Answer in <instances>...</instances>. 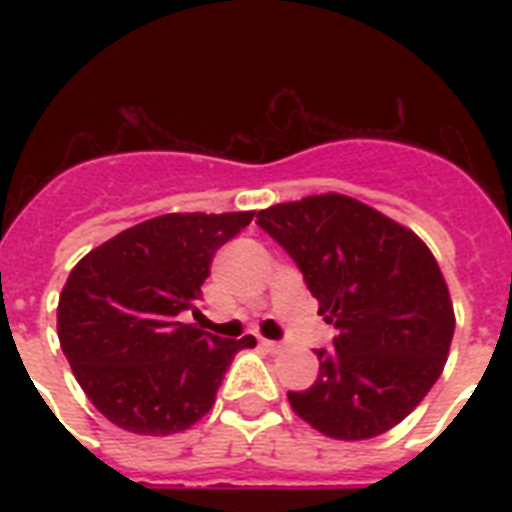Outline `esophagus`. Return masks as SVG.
Wrapping results in <instances>:
<instances>
[{
	"label": "esophagus",
	"mask_w": 512,
	"mask_h": 512,
	"mask_svg": "<svg viewBox=\"0 0 512 512\" xmlns=\"http://www.w3.org/2000/svg\"><path fill=\"white\" fill-rule=\"evenodd\" d=\"M260 345H263L265 350H271V353H279V350H284V342H279V340H260Z\"/></svg>",
	"instance_id": "esophagus-1"
}]
</instances>
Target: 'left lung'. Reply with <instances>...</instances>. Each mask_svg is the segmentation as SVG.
Here are the masks:
<instances>
[{"instance_id": "1", "label": "left lung", "mask_w": 512, "mask_h": 512, "mask_svg": "<svg viewBox=\"0 0 512 512\" xmlns=\"http://www.w3.org/2000/svg\"><path fill=\"white\" fill-rule=\"evenodd\" d=\"M337 329L319 377L289 404L329 438L364 441L404 420L441 377L454 335L436 257L404 225L324 193L257 212Z\"/></svg>"}]
</instances>
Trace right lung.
Instances as JSON below:
<instances>
[{
    "mask_svg": "<svg viewBox=\"0 0 512 512\" xmlns=\"http://www.w3.org/2000/svg\"><path fill=\"white\" fill-rule=\"evenodd\" d=\"M252 217H154L76 263L60 292V348L106 420L140 436H170L212 409L233 356L255 348V337L223 340L180 316H199L212 257Z\"/></svg>",
    "mask_w": 512,
    "mask_h": 512,
    "instance_id": "obj_1",
    "label": "right lung"
}]
</instances>
